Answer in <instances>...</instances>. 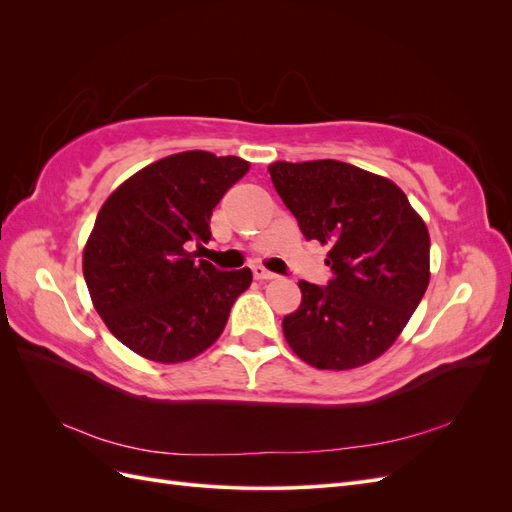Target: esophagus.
Masks as SVG:
<instances>
[{
    "mask_svg": "<svg viewBox=\"0 0 512 512\" xmlns=\"http://www.w3.org/2000/svg\"><path fill=\"white\" fill-rule=\"evenodd\" d=\"M252 273H254V277H256L258 282H267V280H273V277H275V273H271L265 267H258V265L252 269Z\"/></svg>",
    "mask_w": 512,
    "mask_h": 512,
    "instance_id": "obj_1",
    "label": "esophagus"
}]
</instances>
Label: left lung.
<instances>
[{
    "label": "left lung",
    "mask_w": 512,
    "mask_h": 512,
    "mask_svg": "<svg viewBox=\"0 0 512 512\" xmlns=\"http://www.w3.org/2000/svg\"><path fill=\"white\" fill-rule=\"evenodd\" d=\"M271 181L305 239L329 243V286L299 282L284 316L292 352L316 369L376 361L404 331L429 286V230L401 188L337 160L273 162Z\"/></svg>",
    "instance_id": "1"
}]
</instances>
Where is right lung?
Instances as JSON below:
<instances>
[{"mask_svg": "<svg viewBox=\"0 0 512 512\" xmlns=\"http://www.w3.org/2000/svg\"><path fill=\"white\" fill-rule=\"evenodd\" d=\"M250 162L181 151L138 170L106 198L83 250L96 312L123 346L156 363L205 352L228 322L252 271H218L192 245Z\"/></svg>", "mask_w": 512, "mask_h": 512, "instance_id": "obj_1", "label": "right lung"}]
</instances>
